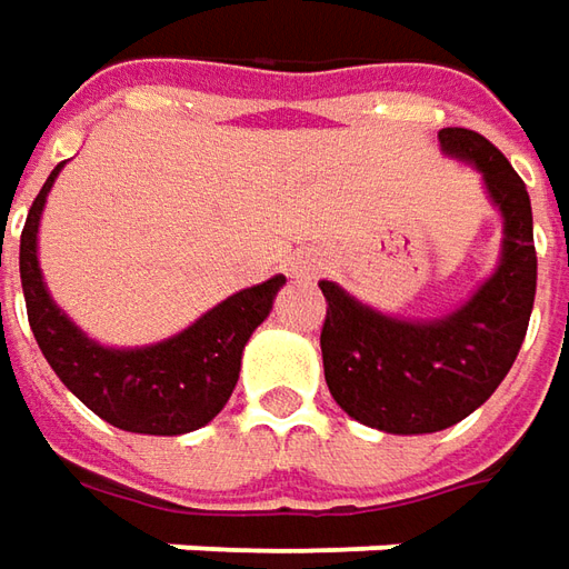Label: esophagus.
I'll return each mask as SVG.
<instances>
[{
    "label": "esophagus",
    "mask_w": 569,
    "mask_h": 569,
    "mask_svg": "<svg viewBox=\"0 0 569 569\" xmlns=\"http://www.w3.org/2000/svg\"><path fill=\"white\" fill-rule=\"evenodd\" d=\"M291 276L293 278H316L319 276V262L312 260V257H297L291 262Z\"/></svg>",
    "instance_id": "obj_1"
}]
</instances>
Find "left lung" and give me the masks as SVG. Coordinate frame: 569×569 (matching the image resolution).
Instances as JSON below:
<instances>
[{
    "instance_id": "1",
    "label": "left lung",
    "mask_w": 569,
    "mask_h": 569,
    "mask_svg": "<svg viewBox=\"0 0 569 569\" xmlns=\"http://www.w3.org/2000/svg\"><path fill=\"white\" fill-rule=\"evenodd\" d=\"M446 154L483 172L505 217L496 276L437 322H399L356 303L335 281L325 293L322 362L337 406L387 433H433L480 409L515 366L536 300L532 207L523 179L496 144L461 127L440 129Z\"/></svg>"
}]
</instances>
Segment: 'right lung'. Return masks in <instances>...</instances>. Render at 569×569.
<instances>
[{
    "mask_svg": "<svg viewBox=\"0 0 569 569\" xmlns=\"http://www.w3.org/2000/svg\"><path fill=\"white\" fill-rule=\"evenodd\" d=\"M64 163H58L27 213L21 232V284L27 319L54 375L82 406L129 433L176 437L213 421L232 397L241 350L269 316L284 276L222 300L182 335L144 350H104L82 335L42 284L37 260L39 213Z\"/></svg>",
    "mask_w": 569,
    "mask_h": 569,
    "instance_id": "1",
    "label": "right lung"
}]
</instances>
